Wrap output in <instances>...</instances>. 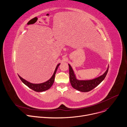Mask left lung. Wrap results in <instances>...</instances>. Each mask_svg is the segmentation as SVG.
<instances>
[{
    "instance_id": "obj_1",
    "label": "left lung",
    "mask_w": 127,
    "mask_h": 127,
    "mask_svg": "<svg viewBox=\"0 0 127 127\" xmlns=\"http://www.w3.org/2000/svg\"><path fill=\"white\" fill-rule=\"evenodd\" d=\"M68 65L69 68V80L72 87L76 90L84 92L90 91L98 85L105 78L109 68V66H108V68L105 73L98 77L91 80H84L78 79L71 66L69 64H68Z\"/></svg>"
}]
</instances>
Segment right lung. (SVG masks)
I'll use <instances>...</instances> for the list:
<instances>
[{
  "label": "right lung",
  "instance_id": "add662e5",
  "mask_svg": "<svg viewBox=\"0 0 127 127\" xmlns=\"http://www.w3.org/2000/svg\"><path fill=\"white\" fill-rule=\"evenodd\" d=\"M60 65V63L58 64L55 70V71L54 72V74H53L52 77L50 78L48 81L39 84H33L32 83H31L26 80L23 79L22 77H21L19 75H18L19 78L21 80V81L25 84V85H27L28 87L31 88V89L34 90L36 92H43L44 91H46L48 89H49L50 87L52 86L53 85L54 82L55 81V74L56 73V71L57 70V69L58 68L59 66Z\"/></svg>",
  "mask_w": 127,
  "mask_h": 127
}]
</instances>
